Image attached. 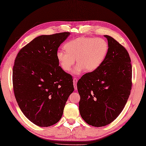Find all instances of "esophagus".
Returning <instances> with one entry per match:
<instances>
[{
	"instance_id": "1",
	"label": "esophagus",
	"mask_w": 146,
	"mask_h": 146,
	"mask_svg": "<svg viewBox=\"0 0 146 146\" xmlns=\"http://www.w3.org/2000/svg\"><path fill=\"white\" fill-rule=\"evenodd\" d=\"M77 78L74 77L73 79V83H74V89L77 90Z\"/></svg>"
}]
</instances>
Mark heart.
Here are the masks:
<instances>
[{
	"mask_svg": "<svg viewBox=\"0 0 146 146\" xmlns=\"http://www.w3.org/2000/svg\"><path fill=\"white\" fill-rule=\"evenodd\" d=\"M64 49L66 51L59 50L56 54L61 68L69 72L76 59L79 65L74 72L79 74L83 69L92 72L98 68L108 54L109 45L104 38L79 37L66 42Z\"/></svg>",
	"mask_w": 146,
	"mask_h": 146,
	"instance_id": "heart-1",
	"label": "heart"
}]
</instances>
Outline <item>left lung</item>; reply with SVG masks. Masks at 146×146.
I'll return each instance as SVG.
<instances>
[{"label": "left lung", "mask_w": 146, "mask_h": 146, "mask_svg": "<svg viewBox=\"0 0 146 146\" xmlns=\"http://www.w3.org/2000/svg\"><path fill=\"white\" fill-rule=\"evenodd\" d=\"M105 36L109 45L105 61L77 82L80 115L95 127L106 126L119 116L132 88V66L128 52L111 36Z\"/></svg>", "instance_id": "1"}]
</instances>
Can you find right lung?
Segmentation results:
<instances>
[{"label":"right lung","instance_id":"right-lung-1","mask_svg":"<svg viewBox=\"0 0 146 146\" xmlns=\"http://www.w3.org/2000/svg\"><path fill=\"white\" fill-rule=\"evenodd\" d=\"M69 32L41 35L20 49L13 67L17 104L30 121L40 127L58 123L74 91L72 77L59 66L56 54Z\"/></svg>","mask_w":146,"mask_h":146}]
</instances>
